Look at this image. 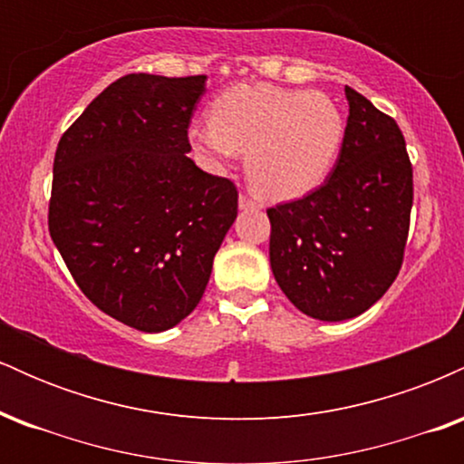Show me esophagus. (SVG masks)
Segmentation results:
<instances>
[{
    "label": "esophagus",
    "instance_id": "34e87169",
    "mask_svg": "<svg viewBox=\"0 0 464 464\" xmlns=\"http://www.w3.org/2000/svg\"><path fill=\"white\" fill-rule=\"evenodd\" d=\"M239 209H262V205H259L257 200L250 198L248 194H239Z\"/></svg>",
    "mask_w": 464,
    "mask_h": 464
}]
</instances>
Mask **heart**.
Returning <instances> with one entry per match:
<instances>
[{"label": "heart", "instance_id": "1", "mask_svg": "<svg viewBox=\"0 0 464 464\" xmlns=\"http://www.w3.org/2000/svg\"><path fill=\"white\" fill-rule=\"evenodd\" d=\"M344 120L329 95L242 84L211 104L209 126L189 129L191 150L211 172L246 154L250 188L270 200L310 194L332 172Z\"/></svg>", "mask_w": 464, "mask_h": 464}]
</instances>
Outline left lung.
Masks as SVG:
<instances>
[{
  "label": "left lung",
  "mask_w": 464,
  "mask_h": 464,
  "mask_svg": "<svg viewBox=\"0 0 464 464\" xmlns=\"http://www.w3.org/2000/svg\"><path fill=\"white\" fill-rule=\"evenodd\" d=\"M343 148L332 174L299 200L270 207V266L296 310L360 316L397 279L412 209V165L397 121L344 87Z\"/></svg>",
  "instance_id": "8db88e82"
}]
</instances>
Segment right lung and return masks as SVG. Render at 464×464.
Returning a JSON list of instances; mask_svg holds the SVG:
<instances>
[{
  "mask_svg": "<svg viewBox=\"0 0 464 464\" xmlns=\"http://www.w3.org/2000/svg\"><path fill=\"white\" fill-rule=\"evenodd\" d=\"M207 76L129 73L61 137L50 236L95 307L159 334L198 305L237 189L188 157Z\"/></svg>",
  "mask_w": 464,
  "mask_h": 464,
  "instance_id": "obj_1",
  "label": "right lung"
}]
</instances>
